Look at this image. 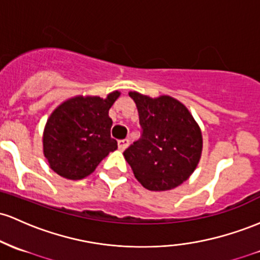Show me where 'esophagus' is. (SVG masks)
I'll return each instance as SVG.
<instances>
[{
  "label": "esophagus",
  "instance_id": "obj_1",
  "mask_svg": "<svg viewBox=\"0 0 260 260\" xmlns=\"http://www.w3.org/2000/svg\"><path fill=\"white\" fill-rule=\"evenodd\" d=\"M128 144H129V141H128V139H119V141H118V149L119 150H124L125 148L128 147Z\"/></svg>",
  "mask_w": 260,
  "mask_h": 260
}]
</instances>
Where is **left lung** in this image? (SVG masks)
<instances>
[{
    "label": "left lung",
    "mask_w": 260,
    "mask_h": 260,
    "mask_svg": "<svg viewBox=\"0 0 260 260\" xmlns=\"http://www.w3.org/2000/svg\"><path fill=\"white\" fill-rule=\"evenodd\" d=\"M136 102L141 138L123 152L136 179L145 189L179 186L193 173L202 150V136L187 108L169 96L150 99L129 92Z\"/></svg>",
    "instance_id": "left-lung-1"
}]
</instances>
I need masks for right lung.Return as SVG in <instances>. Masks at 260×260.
<instances>
[{
  "label": "right lung",
  "mask_w": 260,
  "mask_h": 260,
  "mask_svg": "<svg viewBox=\"0 0 260 260\" xmlns=\"http://www.w3.org/2000/svg\"><path fill=\"white\" fill-rule=\"evenodd\" d=\"M118 96V91H115L105 100L71 99L51 113L45 125L43 147L54 172L62 178L80 180L117 149V141L111 138L112 119L108 111Z\"/></svg>",
  "instance_id": "1"
}]
</instances>
